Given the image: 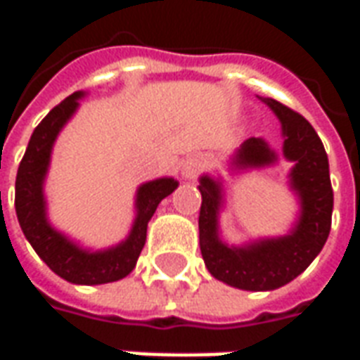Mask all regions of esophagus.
Returning <instances> with one entry per match:
<instances>
[{"instance_id":"34e87169","label":"esophagus","mask_w":360,"mask_h":360,"mask_svg":"<svg viewBox=\"0 0 360 360\" xmlns=\"http://www.w3.org/2000/svg\"><path fill=\"white\" fill-rule=\"evenodd\" d=\"M198 169H200V164H198L196 160H191V162H187V164L183 165V175H185L187 179H193V177H196Z\"/></svg>"}]
</instances>
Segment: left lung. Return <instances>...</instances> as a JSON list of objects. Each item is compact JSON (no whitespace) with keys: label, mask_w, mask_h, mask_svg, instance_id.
<instances>
[{"label":"left lung","mask_w":360,"mask_h":360,"mask_svg":"<svg viewBox=\"0 0 360 360\" xmlns=\"http://www.w3.org/2000/svg\"><path fill=\"white\" fill-rule=\"evenodd\" d=\"M283 127V154L293 160L291 185L301 196V219L295 231L281 239L250 245L247 249H231L218 239L219 185L210 177L200 179V252L212 276L227 285L247 291H270L285 285L316 258L324 247L332 227L333 191L330 165L324 144L301 113L278 100H264ZM276 160L262 139H249L237 152L233 162L243 165H266Z\"/></svg>","instance_id":"8db88e82"}]
</instances>
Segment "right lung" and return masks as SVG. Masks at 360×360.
Masks as SVG:
<instances>
[{"label":"right lung","instance_id":"1","mask_svg":"<svg viewBox=\"0 0 360 360\" xmlns=\"http://www.w3.org/2000/svg\"><path fill=\"white\" fill-rule=\"evenodd\" d=\"M81 96L82 92H75L65 98L34 129L17 172L15 210H17L20 229L36 250V255L58 276L71 283L100 285V283L123 279L133 271L146 241V227L150 218L154 216L158 204L177 188V181H150L139 188L136 195L139 214L134 219L133 231L129 239L117 245L115 249L103 250V252H86L67 241L63 235L53 231L46 221V210H44V175L48 172L53 141L61 131V127L67 123V119L75 113L79 105L77 100Z\"/></svg>","mask_w":360,"mask_h":360}]
</instances>
